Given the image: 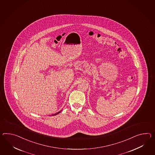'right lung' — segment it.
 <instances>
[{
  "label": "right lung",
  "instance_id": "obj_1",
  "mask_svg": "<svg viewBox=\"0 0 155 155\" xmlns=\"http://www.w3.org/2000/svg\"><path fill=\"white\" fill-rule=\"evenodd\" d=\"M61 111H59V112H58L57 113L55 114H53L52 115H53V116H54V115H57V114H58L59 113H61Z\"/></svg>",
  "mask_w": 155,
  "mask_h": 155
}]
</instances>
